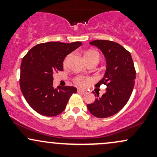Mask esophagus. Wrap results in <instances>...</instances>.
<instances>
[{
  "label": "esophagus",
  "instance_id": "34e87169",
  "mask_svg": "<svg viewBox=\"0 0 157 157\" xmlns=\"http://www.w3.org/2000/svg\"><path fill=\"white\" fill-rule=\"evenodd\" d=\"M77 91H78L79 93H81V94H87V91L86 90H82V89H78L77 90Z\"/></svg>",
  "mask_w": 157,
  "mask_h": 157
}]
</instances>
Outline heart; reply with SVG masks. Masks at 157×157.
<instances>
[{"label": "heart", "instance_id": "b5f03b06", "mask_svg": "<svg viewBox=\"0 0 157 157\" xmlns=\"http://www.w3.org/2000/svg\"><path fill=\"white\" fill-rule=\"evenodd\" d=\"M85 57L86 58H94L97 59V60H99V55L98 53L96 52H89L86 54L85 55ZM68 59H69V56H67V57L65 58L63 61V66H67ZM75 82H76L77 84L80 85V86H84L86 82V80L83 77H77V78L75 79Z\"/></svg>", "mask_w": 157, "mask_h": 157}]
</instances>
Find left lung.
Listing matches in <instances>:
<instances>
[{
	"mask_svg": "<svg viewBox=\"0 0 157 157\" xmlns=\"http://www.w3.org/2000/svg\"><path fill=\"white\" fill-rule=\"evenodd\" d=\"M89 44L100 48L106 60L103 78L95 86L106 85L107 88L106 92L100 97L97 94L95 101L88 104L87 108L96 117H109L118 113L130 98L136 78L134 62L130 52L117 43L95 40Z\"/></svg>",
	"mask_w": 157,
	"mask_h": 157,
	"instance_id": "1",
	"label": "left lung"
}]
</instances>
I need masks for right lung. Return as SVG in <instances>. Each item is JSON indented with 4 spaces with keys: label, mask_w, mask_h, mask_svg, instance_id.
<instances>
[{
    "label": "right lung",
    "mask_w": 157,
    "mask_h": 157,
    "mask_svg": "<svg viewBox=\"0 0 157 157\" xmlns=\"http://www.w3.org/2000/svg\"><path fill=\"white\" fill-rule=\"evenodd\" d=\"M82 43L48 42L36 45L23 57L20 86L28 104L46 117L60 114L77 89L73 86L53 87V75L63 70L65 57Z\"/></svg>",
    "instance_id": "obj_1"
}]
</instances>
